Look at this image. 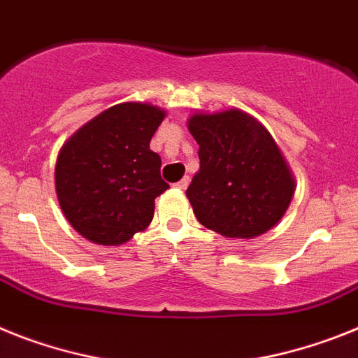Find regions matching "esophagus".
<instances>
[{
    "mask_svg": "<svg viewBox=\"0 0 358 358\" xmlns=\"http://www.w3.org/2000/svg\"><path fill=\"white\" fill-rule=\"evenodd\" d=\"M188 185H190V179H188V177H182L181 181L176 182L173 186H176L177 190H186V188H188Z\"/></svg>",
    "mask_w": 358,
    "mask_h": 358,
    "instance_id": "1",
    "label": "esophagus"
}]
</instances>
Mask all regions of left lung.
<instances>
[{
    "mask_svg": "<svg viewBox=\"0 0 358 358\" xmlns=\"http://www.w3.org/2000/svg\"><path fill=\"white\" fill-rule=\"evenodd\" d=\"M188 130L199 145V172L186 190L197 221L208 230L253 239L288 210L295 179L266 127L248 112H195Z\"/></svg>",
    "mask_w": 358,
    "mask_h": 358,
    "instance_id": "8db88e82",
    "label": "left lung"
}]
</instances>
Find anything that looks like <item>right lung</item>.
I'll return each mask as SVG.
<instances>
[{"label":"right lung","mask_w":358,"mask_h":358,"mask_svg":"<svg viewBox=\"0 0 358 358\" xmlns=\"http://www.w3.org/2000/svg\"><path fill=\"white\" fill-rule=\"evenodd\" d=\"M166 112L150 103H119L97 114L61 146L56 194L66 221L85 239L119 246L145 231L155 197L168 190L150 141Z\"/></svg>","instance_id":"add662e5"}]
</instances>
